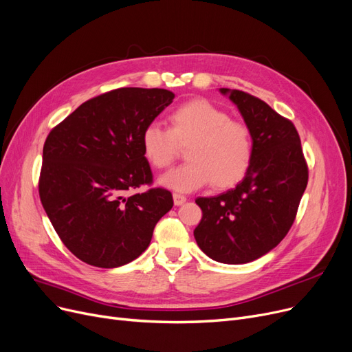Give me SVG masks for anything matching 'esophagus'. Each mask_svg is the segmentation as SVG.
<instances>
[{
	"mask_svg": "<svg viewBox=\"0 0 352 352\" xmlns=\"http://www.w3.org/2000/svg\"><path fill=\"white\" fill-rule=\"evenodd\" d=\"M173 198H174V204L175 206H182L184 202L187 201V197H184V195H181V194H173Z\"/></svg>",
	"mask_w": 352,
	"mask_h": 352,
	"instance_id": "obj_1",
	"label": "esophagus"
}]
</instances>
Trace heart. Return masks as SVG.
<instances>
[{"label": "heart", "instance_id": "heart-1", "mask_svg": "<svg viewBox=\"0 0 352 352\" xmlns=\"http://www.w3.org/2000/svg\"><path fill=\"white\" fill-rule=\"evenodd\" d=\"M141 145L146 161L158 170L174 162L179 145H188V162L158 178L161 187L178 192H192L210 181L215 188L231 187L247 174L254 157L250 126L207 100L177 107L170 114V128L148 124Z\"/></svg>", "mask_w": 352, "mask_h": 352}]
</instances>
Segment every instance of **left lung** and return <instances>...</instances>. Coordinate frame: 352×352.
I'll list each match as a JSON object with an SVG mask.
<instances>
[{
	"label": "left lung",
	"mask_w": 352,
	"mask_h": 352,
	"mask_svg": "<svg viewBox=\"0 0 352 352\" xmlns=\"http://www.w3.org/2000/svg\"><path fill=\"white\" fill-rule=\"evenodd\" d=\"M236 105L254 138L244 178L215 197L195 199L202 218L194 236L202 252L223 264H247L278 245L289 231L308 182L294 124L244 91L219 88Z\"/></svg>",
	"instance_id": "left-lung-1"
}]
</instances>
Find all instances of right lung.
Returning <instances> with one entry per match:
<instances>
[{"label": "right lung", "instance_id": "right-lung-1", "mask_svg": "<svg viewBox=\"0 0 352 352\" xmlns=\"http://www.w3.org/2000/svg\"><path fill=\"white\" fill-rule=\"evenodd\" d=\"M174 97L162 88L113 89L81 104L48 134L40 198L55 232L81 261L100 268L134 261L173 208L164 188L126 191L153 182L141 135Z\"/></svg>", "mask_w": 352, "mask_h": 352}]
</instances>
